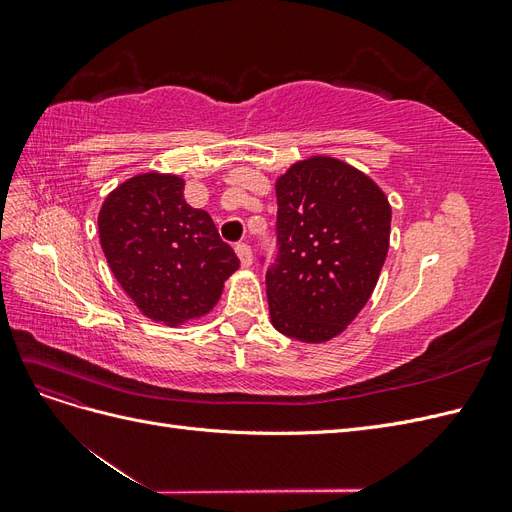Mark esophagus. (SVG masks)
Listing matches in <instances>:
<instances>
[{
  "label": "esophagus",
  "instance_id": "obj_1",
  "mask_svg": "<svg viewBox=\"0 0 512 512\" xmlns=\"http://www.w3.org/2000/svg\"><path fill=\"white\" fill-rule=\"evenodd\" d=\"M235 252H237V256H239L243 267H250V265H252L254 254H252V247H250V245H247V243H237V245H235Z\"/></svg>",
  "mask_w": 512,
  "mask_h": 512
}]
</instances>
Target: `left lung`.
Wrapping results in <instances>:
<instances>
[{
    "mask_svg": "<svg viewBox=\"0 0 512 512\" xmlns=\"http://www.w3.org/2000/svg\"><path fill=\"white\" fill-rule=\"evenodd\" d=\"M275 192L277 252L265 277L271 322L301 342H324L376 288L389 252V200L356 168L322 156L290 166Z\"/></svg>",
    "mask_w": 512,
    "mask_h": 512,
    "instance_id": "left-lung-1",
    "label": "left lung"
}]
</instances>
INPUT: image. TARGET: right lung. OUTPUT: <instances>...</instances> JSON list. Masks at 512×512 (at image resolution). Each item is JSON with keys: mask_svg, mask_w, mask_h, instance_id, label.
Listing matches in <instances>:
<instances>
[{"mask_svg": "<svg viewBox=\"0 0 512 512\" xmlns=\"http://www.w3.org/2000/svg\"><path fill=\"white\" fill-rule=\"evenodd\" d=\"M113 275L141 312L175 327L220 301L239 258L211 215L183 198V179L147 173L121 183L98 215Z\"/></svg>", "mask_w": 512, "mask_h": 512, "instance_id": "add662e5", "label": "right lung"}]
</instances>
